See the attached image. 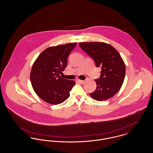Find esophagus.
<instances>
[{"label":"esophagus","instance_id":"1","mask_svg":"<svg viewBox=\"0 0 153 153\" xmlns=\"http://www.w3.org/2000/svg\"><path fill=\"white\" fill-rule=\"evenodd\" d=\"M78 81H79V82H80V83H81V84H83V83L85 82V81H84V80H78Z\"/></svg>","mask_w":153,"mask_h":153}]
</instances>
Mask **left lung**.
I'll list each match as a JSON object with an SVG mask.
<instances>
[{"label": "left lung", "instance_id": "left-lung-1", "mask_svg": "<svg viewBox=\"0 0 153 153\" xmlns=\"http://www.w3.org/2000/svg\"><path fill=\"white\" fill-rule=\"evenodd\" d=\"M81 48L102 68L100 77L95 80L96 89L91 97L97 101L106 100L116 95L123 83L126 66L120 54L111 45L104 42H80Z\"/></svg>", "mask_w": 153, "mask_h": 153}]
</instances>
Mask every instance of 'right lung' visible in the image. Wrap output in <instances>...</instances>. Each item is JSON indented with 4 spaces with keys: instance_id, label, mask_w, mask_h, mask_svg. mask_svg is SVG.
I'll list each match as a JSON object with an SVG mask.
<instances>
[{
    "instance_id": "add662e5",
    "label": "right lung",
    "mask_w": 153,
    "mask_h": 153,
    "mask_svg": "<svg viewBox=\"0 0 153 153\" xmlns=\"http://www.w3.org/2000/svg\"><path fill=\"white\" fill-rule=\"evenodd\" d=\"M77 42L49 47L44 50L34 62L30 81L34 91L42 100L51 104L66 100L75 81L62 78L59 74L67 66L68 57Z\"/></svg>"
}]
</instances>
